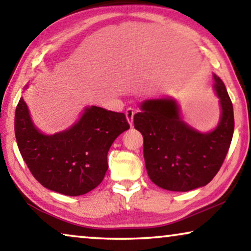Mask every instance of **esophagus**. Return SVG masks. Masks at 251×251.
I'll return each instance as SVG.
<instances>
[{
	"mask_svg": "<svg viewBox=\"0 0 251 251\" xmlns=\"http://www.w3.org/2000/svg\"><path fill=\"white\" fill-rule=\"evenodd\" d=\"M133 115H135V109L131 107H129L128 109H126V120H128L130 126H132V125H133Z\"/></svg>",
	"mask_w": 251,
	"mask_h": 251,
	"instance_id": "obj_1",
	"label": "esophagus"
}]
</instances>
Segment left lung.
I'll return each mask as SVG.
<instances>
[{
    "label": "left lung",
    "instance_id": "obj_1",
    "mask_svg": "<svg viewBox=\"0 0 251 251\" xmlns=\"http://www.w3.org/2000/svg\"><path fill=\"white\" fill-rule=\"evenodd\" d=\"M222 114L210 132H199L180 118L175 99H147L133 116L144 137V159L151 180L161 188L187 192L204 186L217 175L234 131L233 105L225 84L214 74Z\"/></svg>",
    "mask_w": 251,
    "mask_h": 251
}]
</instances>
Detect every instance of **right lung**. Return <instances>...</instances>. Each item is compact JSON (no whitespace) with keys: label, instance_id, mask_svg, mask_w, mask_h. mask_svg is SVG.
Wrapping results in <instances>:
<instances>
[{"label":"right lung","instance_id":"obj_1","mask_svg":"<svg viewBox=\"0 0 251 251\" xmlns=\"http://www.w3.org/2000/svg\"><path fill=\"white\" fill-rule=\"evenodd\" d=\"M129 128L125 113L91 106L70 129L44 135L34 126L23 97L15 115L19 152L34 178L48 190L70 197L88 193L101 183L109 147Z\"/></svg>","mask_w":251,"mask_h":251}]
</instances>
